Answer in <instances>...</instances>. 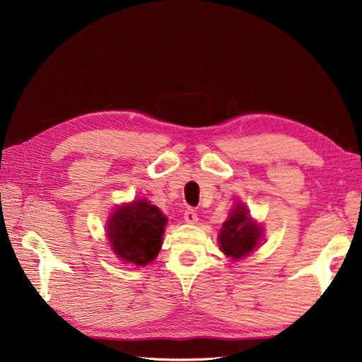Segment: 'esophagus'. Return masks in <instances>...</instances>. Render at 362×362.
<instances>
[{
    "mask_svg": "<svg viewBox=\"0 0 362 362\" xmlns=\"http://www.w3.org/2000/svg\"><path fill=\"white\" fill-rule=\"evenodd\" d=\"M184 221L187 223H196L198 222V214L193 210V208H187V210L184 211Z\"/></svg>",
    "mask_w": 362,
    "mask_h": 362,
    "instance_id": "obj_1",
    "label": "esophagus"
}]
</instances>
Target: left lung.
Masks as SVG:
<instances>
[{"instance_id":"8db88e82","label":"left lung","mask_w":362,"mask_h":362,"mask_svg":"<svg viewBox=\"0 0 362 362\" xmlns=\"http://www.w3.org/2000/svg\"><path fill=\"white\" fill-rule=\"evenodd\" d=\"M261 229L250 221L245 205H237L235 210L223 223L218 242L228 257L242 258L250 254L258 243Z\"/></svg>"}]
</instances>
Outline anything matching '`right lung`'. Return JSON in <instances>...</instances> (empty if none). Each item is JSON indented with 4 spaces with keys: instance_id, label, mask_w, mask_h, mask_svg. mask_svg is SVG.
I'll list each match as a JSON object with an SVG mask.
<instances>
[{
    "instance_id": "1",
    "label": "right lung",
    "mask_w": 362,
    "mask_h": 362,
    "mask_svg": "<svg viewBox=\"0 0 362 362\" xmlns=\"http://www.w3.org/2000/svg\"><path fill=\"white\" fill-rule=\"evenodd\" d=\"M166 222L168 217L156 205L136 201L113 213L107 235L124 262L146 266L158 254Z\"/></svg>"
}]
</instances>
